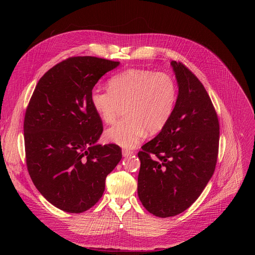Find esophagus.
Instances as JSON below:
<instances>
[{
    "label": "esophagus",
    "instance_id": "esophagus-1",
    "mask_svg": "<svg viewBox=\"0 0 255 255\" xmlns=\"http://www.w3.org/2000/svg\"><path fill=\"white\" fill-rule=\"evenodd\" d=\"M131 154H133V151H131V150H128V149H123V150H122V155H123L124 157L130 156Z\"/></svg>",
    "mask_w": 255,
    "mask_h": 255
}]
</instances>
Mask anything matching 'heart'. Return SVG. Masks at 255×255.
Segmentation results:
<instances>
[{
  "label": "heart",
  "mask_w": 255,
  "mask_h": 255,
  "mask_svg": "<svg viewBox=\"0 0 255 255\" xmlns=\"http://www.w3.org/2000/svg\"><path fill=\"white\" fill-rule=\"evenodd\" d=\"M176 101V85L165 72L126 69L109 80V89L94 88L91 103L99 118L112 123L125 107V118L109 128L106 139L131 148L145 132L156 133L169 120Z\"/></svg>",
  "instance_id": "b5f03b06"
}]
</instances>
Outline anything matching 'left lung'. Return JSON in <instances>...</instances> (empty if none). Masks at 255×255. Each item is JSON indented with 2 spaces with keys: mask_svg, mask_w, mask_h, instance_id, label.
I'll return each instance as SVG.
<instances>
[{
  "mask_svg": "<svg viewBox=\"0 0 255 255\" xmlns=\"http://www.w3.org/2000/svg\"><path fill=\"white\" fill-rule=\"evenodd\" d=\"M178 93L172 114L138 152V197L154 216L186 211L211 179L219 148V121L202 83L183 63L171 61Z\"/></svg>",
  "mask_w": 255,
  "mask_h": 255,
  "instance_id": "1",
  "label": "left lung"
}]
</instances>
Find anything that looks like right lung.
<instances>
[{
	"mask_svg": "<svg viewBox=\"0 0 255 255\" xmlns=\"http://www.w3.org/2000/svg\"><path fill=\"white\" fill-rule=\"evenodd\" d=\"M119 64L94 56L69 57L44 74L27 107L24 141L30 177L64 212L92 208L122 158L118 145L97 143L103 123L91 103L95 85Z\"/></svg>",
	"mask_w": 255,
	"mask_h": 255,
	"instance_id": "add662e5",
	"label": "right lung"
}]
</instances>
